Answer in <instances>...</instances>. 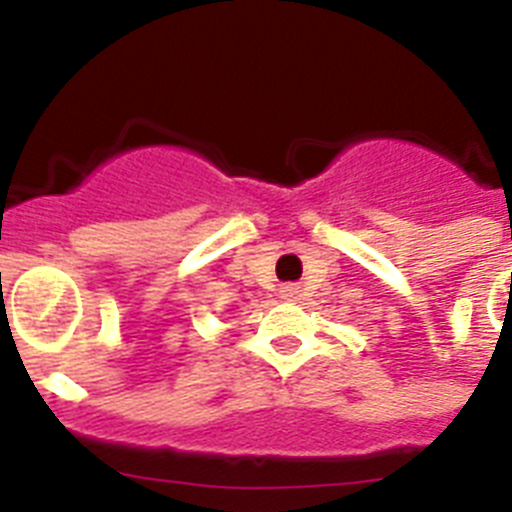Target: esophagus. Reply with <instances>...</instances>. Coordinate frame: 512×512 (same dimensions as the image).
I'll list each match as a JSON object with an SVG mask.
<instances>
[{
	"instance_id": "1",
	"label": "esophagus",
	"mask_w": 512,
	"mask_h": 512,
	"mask_svg": "<svg viewBox=\"0 0 512 512\" xmlns=\"http://www.w3.org/2000/svg\"><path fill=\"white\" fill-rule=\"evenodd\" d=\"M280 296L288 298V301H293V298H298V288L296 285H283V288H280Z\"/></svg>"
}]
</instances>
